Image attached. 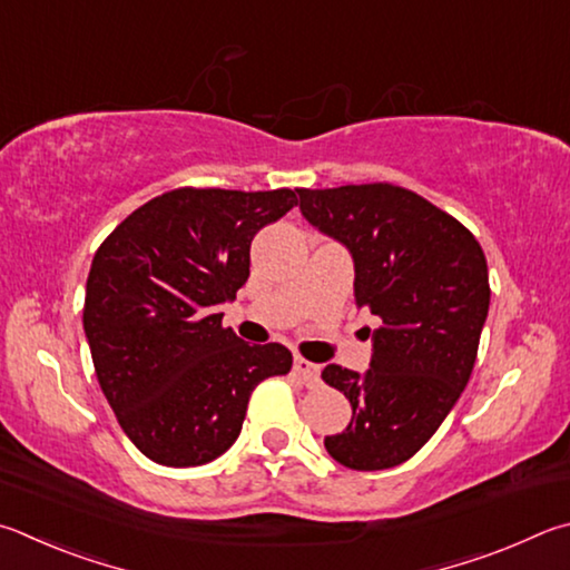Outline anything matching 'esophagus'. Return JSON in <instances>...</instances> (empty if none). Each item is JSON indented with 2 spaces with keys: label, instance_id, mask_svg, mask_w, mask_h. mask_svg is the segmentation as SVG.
Here are the masks:
<instances>
[{
  "label": "esophagus",
  "instance_id": "1",
  "mask_svg": "<svg viewBox=\"0 0 570 570\" xmlns=\"http://www.w3.org/2000/svg\"><path fill=\"white\" fill-rule=\"evenodd\" d=\"M294 374L304 381L306 386H314L316 381H318V366L316 364H312V361H306V358H302L298 356L296 361H294Z\"/></svg>",
  "mask_w": 570,
  "mask_h": 570
}]
</instances>
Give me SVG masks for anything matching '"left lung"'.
Instances as JSON below:
<instances>
[{
    "instance_id": "left-lung-1",
    "label": "left lung",
    "mask_w": 570,
    "mask_h": 570,
    "mask_svg": "<svg viewBox=\"0 0 570 570\" xmlns=\"http://www.w3.org/2000/svg\"><path fill=\"white\" fill-rule=\"evenodd\" d=\"M296 191L304 219L348 249L356 306L379 318L366 374L321 371L351 403L348 426L324 446L346 469H393L436 433L469 384L491 302L483 249L451 214L401 186Z\"/></svg>"
}]
</instances>
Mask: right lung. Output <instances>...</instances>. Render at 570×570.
Returning a JSON list of instances; mask_svg holds the SVG:
<instances>
[{"label": "right lung", "instance_id": "right-lung-1", "mask_svg": "<svg viewBox=\"0 0 570 570\" xmlns=\"http://www.w3.org/2000/svg\"><path fill=\"white\" fill-rule=\"evenodd\" d=\"M296 191L174 189L131 212L95 254L85 296L91 361L119 426L154 463L219 459L252 391L292 371L282 344L249 346L216 306L249 278L258 229Z\"/></svg>", "mask_w": 570, "mask_h": 570}]
</instances>
